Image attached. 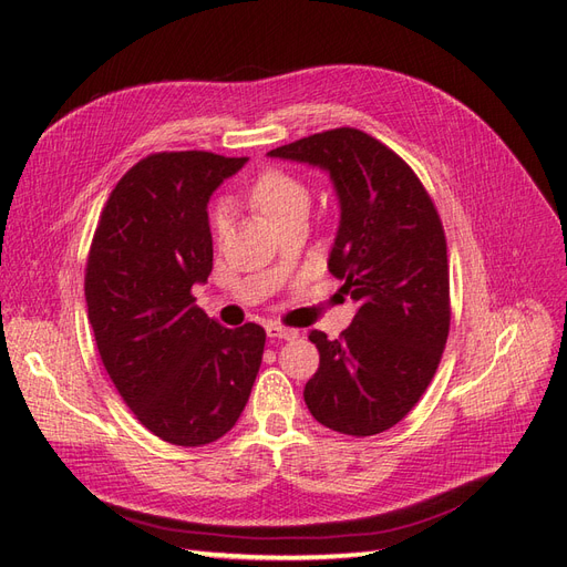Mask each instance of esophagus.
Here are the masks:
<instances>
[{
    "instance_id": "34e87169",
    "label": "esophagus",
    "mask_w": 567,
    "mask_h": 567,
    "mask_svg": "<svg viewBox=\"0 0 567 567\" xmlns=\"http://www.w3.org/2000/svg\"><path fill=\"white\" fill-rule=\"evenodd\" d=\"M266 332H268V338H272V340H297L299 338V330L285 328V326H278V323H268Z\"/></svg>"
}]
</instances>
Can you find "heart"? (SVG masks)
<instances>
[{"label":"heart","mask_w":567,"mask_h":567,"mask_svg":"<svg viewBox=\"0 0 567 567\" xmlns=\"http://www.w3.org/2000/svg\"><path fill=\"white\" fill-rule=\"evenodd\" d=\"M249 203L268 220L278 223L280 217L289 215L292 210H307L309 208V194L297 179L289 177L285 172L268 169L249 186ZM229 229V215L227 210H217L215 215V231L220 237L227 235Z\"/></svg>","instance_id":"1"}]
</instances>
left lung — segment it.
<instances>
[{"label":"left lung","mask_w":567,"mask_h":567,"mask_svg":"<svg viewBox=\"0 0 567 567\" xmlns=\"http://www.w3.org/2000/svg\"><path fill=\"white\" fill-rule=\"evenodd\" d=\"M268 155L330 177L340 225L328 270L359 303L340 340L309 332L321 364L303 402L332 431L381 433L424 395L445 350L450 280L441 217L410 165L359 128H332Z\"/></svg>","instance_id":"8db88e82"}]
</instances>
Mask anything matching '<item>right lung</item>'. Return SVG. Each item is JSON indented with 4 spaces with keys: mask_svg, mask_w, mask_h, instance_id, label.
Instances as JSON below:
<instances>
[{
    "mask_svg": "<svg viewBox=\"0 0 567 567\" xmlns=\"http://www.w3.org/2000/svg\"><path fill=\"white\" fill-rule=\"evenodd\" d=\"M246 159L148 155L114 186L93 237L85 303L100 359L138 422L174 445L223 439L264 359V328H225L192 295L213 270L210 196Z\"/></svg>",
    "mask_w": 567,
    "mask_h": 567,
    "instance_id": "1",
    "label": "right lung"
}]
</instances>
